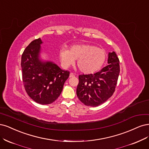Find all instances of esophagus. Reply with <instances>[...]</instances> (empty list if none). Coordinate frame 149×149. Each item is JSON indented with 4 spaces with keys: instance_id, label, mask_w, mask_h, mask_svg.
<instances>
[{
    "instance_id": "obj_1",
    "label": "esophagus",
    "mask_w": 149,
    "mask_h": 149,
    "mask_svg": "<svg viewBox=\"0 0 149 149\" xmlns=\"http://www.w3.org/2000/svg\"><path fill=\"white\" fill-rule=\"evenodd\" d=\"M75 77V75L72 73V72H71V73H70V75H69V77Z\"/></svg>"
}]
</instances>
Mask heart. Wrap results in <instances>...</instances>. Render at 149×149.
<instances>
[{"instance_id": "b5f03b06", "label": "heart", "mask_w": 149, "mask_h": 149, "mask_svg": "<svg viewBox=\"0 0 149 149\" xmlns=\"http://www.w3.org/2000/svg\"><path fill=\"white\" fill-rule=\"evenodd\" d=\"M107 57L106 51L94 45L84 44L71 46L69 49L62 48L59 51V58L64 68L74 64L84 74H92L100 70Z\"/></svg>"}]
</instances>
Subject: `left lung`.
I'll return each instance as SVG.
<instances>
[{
  "label": "left lung",
  "mask_w": 149,
  "mask_h": 149,
  "mask_svg": "<svg viewBox=\"0 0 149 149\" xmlns=\"http://www.w3.org/2000/svg\"><path fill=\"white\" fill-rule=\"evenodd\" d=\"M108 65L95 74L79 76L77 95L86 106L96 107L104 103L114 93L120 72L116 52H109Z\"/></svg>",
  "instance_id": "left-lung-1"
}]
</instances>
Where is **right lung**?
Masks as SVG:
<instances>
[{
  "label": "right lung",
  "instance_id": "add662e5",
  "mask_svg": "<svg viewBox=\"0 0 149 149\" xmlns=\"http://www.w3.org/2000/svg\"><path fill=\"white\" fill-rule=\"evenodd\" d=\"M40 38L31 41L24 50L21 60L22 80L28 95L41 104H51L59 97L70 72L51 62H41Z\"/></svg>",
  "mask_w": 149,
  "mask_h": 149
}]
</instances>
